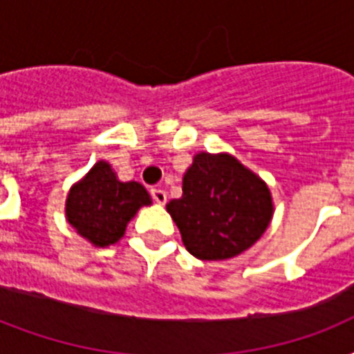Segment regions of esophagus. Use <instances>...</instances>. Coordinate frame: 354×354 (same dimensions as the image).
Returning <instances> with one entry per match:
<instances>
[{
	"label": "esophagus",
	"mask_w": 354,
	"mask_h": 354,
	"mask_svg": "<svg viewBox=\"0 0 354 354\" xmlns=\"http://www.w3.org/2000/svg\"><path fill=\"white\" fill-rule=\"evenodd\" d=\"M150 194H152V200H154L156 204L165 205L167 193H165V191H163V189H152V191H150Z\"/></svg>",
	"instance_id": "1"
}]
</instances>
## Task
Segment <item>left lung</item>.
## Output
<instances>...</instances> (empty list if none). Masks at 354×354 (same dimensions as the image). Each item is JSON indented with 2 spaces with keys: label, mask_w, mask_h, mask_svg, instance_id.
Wrapping results in <instances>:
<instances>
[{
  "label": "left lung",
  "mask_w": 354,
  "mask_h": 354,
  "mask_svg": "<svg viewBox=\"0 0 354 354\" xmlns=\"http://www.w3.org/2000/svg\"><path fill=\"white\" fill-rule=\"evenodd\" d=\"M189 253L224 261L255 244L272 218L266 183L227 154H196L182 198L167 204Z\"/></svg>",
  "instance_id": "8db88e82"
}]
</instances>
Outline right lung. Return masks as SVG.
Wrapping results in <instances>:
<instances>
[{"label":"right lung","mask_w":354,"mask_h":354,"mask_svg":"<svg viewBox=\"0 0 354 354\" xmlns=\"http://www.w3.org/2000/svg\"><path fill=\"white\" fill-rule=\"evenodd\" d=\"M149 204L150 196L141 183L119 182L112 167L99 161L69 191L66 215L80 235L104 248L118 242L136 211Z\"/></svg>","instance_id":"add662e5"}]
</instances>
